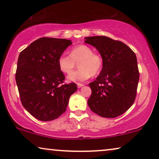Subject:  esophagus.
I'll use <instances>...</instances> for the list:
<instances>
[{"label": "esophagus", "instance_id": "1", "mask_svg": "<svg viewBox=\"0 0 159 159\" xmlns=\"http://www.w3.org/2000/svg\"><path fill=\"white\" fill-rule=\"evenodd\" d=\"M82 86H84V84H81V83H77V88H82Z\"/></svg>", "mask_w": 159, "mask_h": 159}]
</instances>
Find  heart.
<instances>
[{
    "label": "heart",
    "mask_w": 159,
    "mask_h": 159,
    "mask_svg": "<svg viewBox=\"0 0 159 159\" xmlns=\"http://www.w3.org/2000/svg\"><path fill=\"white\" fill-rule=\"evenodd\" d=\"M79 63L80 69L69 74L67 80L70 82H80L88 80L92 75H96L101 71L103 64L101 55L93 53V50L86 45L74 47L70 56L62 54L58 59V67L64 73H70Z\"/></svg>",
    "instance_id": "obj_1"
}]
</instances>
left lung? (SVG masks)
I'll return each mask as SVG.
<instances>
[{
	"label": "left lung",
	"instance_id": "1",
	"mask_svg": "<svg viewBox=\"0 0 159 159\" xmlns=\"http://www.w3.org/2000/svg\"><path fill=\"white\" fill-rule=\"evenodd\" d=\"M103 60L101 71L89 86L90 110L105 118H115L127 111L136 97L139 71L135 53L125 43L106 36L84 38Z\"/></svg>",
	"mask_w": 159,
	"mask_h": 159
}]
</instances>
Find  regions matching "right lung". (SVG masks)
<instances>
[{
  "label": "right lung",
  "instance_id": "add662e5",
  "mask_svg": "<svg viewBox=\"0 0 159 159\" xmlns=\"http://www.w3.org/2000/svg\"><path fill=\"white\" fill-rule=\"evenodd\" d=\"M71 40L42 38L19 56L16 82L21 103L34 118L51 121L66 111L69 98L77 90L75 83L61 84L64 75L58 59Z\"/></svg>",
  "mask_w": 159,
  "mask_h": 159
}]
</instances>
